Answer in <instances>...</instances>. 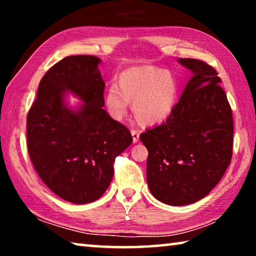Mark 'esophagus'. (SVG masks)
I'll list each match as a JSON object with an SVG mask.
<instances>
[{"mask_svg": "<svg viewBox=\"0 0 256 256\" xmlns=\"http://www.w3.org/2000/svg\"><path fill=\"white\" fill-rule=\"evenodd\" d=\"M131 134L133 136V142L136 144V142H138V131H136V130H131Z\"/></svg>", "mask_w": 256, "mask_h": 256, "instance_id": "1", "label": "esophagus"}]
</instances>
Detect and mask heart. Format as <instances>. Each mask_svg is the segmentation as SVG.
I'll return each instance as SVG.
<instances>
[{
	"mask_svg": "<svg viewBox=\"0 0 256 256\" xmlns=\"http://www.w3.org/2000/svg\"><path fill=\"white\" fill-rule=\"evenodd\" d=\"M118 84L108 86L105 106L112 118L126 115L130 102L138 122L158 124L172 114L178 97V78L170 70L154 66L126 68L120 74Z\"/></svg>",
	"mask_w": 256,
	"mask_h": 256,
	"instance_id": "obj_1",
	"label": "heart"
}]
</instances>
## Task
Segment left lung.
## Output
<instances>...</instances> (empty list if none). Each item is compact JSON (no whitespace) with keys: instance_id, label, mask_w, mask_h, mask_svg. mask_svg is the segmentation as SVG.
I'll use <instances>...</instances> for the list:
<instances>
[{"instance_id":"8db88e82","label":"left lung","mask_w":256,"mask_h":256,"mask_svg":"<svg viewBox=\"0 0 256 256\" xmlns=\"http://www.w3.org/2000/svg\"><path fill=\"white\" fill-rule=\"evenodd\" d=\"M192 76L172 114L140 136L148 149L150 192L168 206H188L209 194L232 154V108L214 68L200 60L178 58Z\"/></svg>"}]
</instances>
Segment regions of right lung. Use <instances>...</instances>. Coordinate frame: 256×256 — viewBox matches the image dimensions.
<instances>
[{
  "label": "right lung",
  "instance_id": "right-lung-1",
  "mask_svg": "<svg viewBox=\"0 0 256 256\" xmlns=\"http://www.w3.org/2000/svg\"><path fill=\"white\" fill-rule=\"evenodd\" d=\"M102 60L76 55L50 68L27 118V144L37 174L68 202L96 201L114 176L115 158L132 144L128 130L104 110ZM80 102L68 104V94Z\"/></svg>",
  "mask_w": 256,
  "mask_h": 256
}]
</instances>
